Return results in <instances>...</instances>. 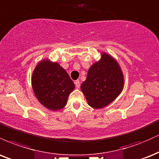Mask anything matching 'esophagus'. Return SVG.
Here are the masks:
<instances>
[{"label": "esophagus", "mask_w": 159, "mask_h": 159, "mask_svg": "<svg viewBox=\"0 0 159 159\" xmlns=\"http://www.w3.org/2000/svg\"><path fill=\"white\" fill-rule=\"evenodd\" d=\"M75 84L76 87L79 88L80 87V81H79V80H77V81H75Z\"/></svg>", "instance_id": "obj_1"}]
</instances>
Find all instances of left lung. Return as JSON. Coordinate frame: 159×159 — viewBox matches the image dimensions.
<instances>
[{"instance_id":"left-lung-1","label":"left lung","mask_w":159,"mask_h":159,"mask_svg":"<svg viewBox=\"0 0 159 159\" xmlns=\"http://www.w3.org/2000/svg\"><path fill=\"white\" fill-rule=\"evenodd\" d=\"M123 74L116 61L103 53L101 59L89 68L81 89L88 104L96 109L110 104L121 93Z\"/></svg>"}]
</instances>
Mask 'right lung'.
<instances>
[{
    "mask_svg": "<svg viewBox=\"0 0 159 159\" xmlns=\"http://www.w3.org/2000/svg\"><path fill=\"white\" fill-rule=\"evenodd\" d=\"M36 98L49 110H61L66 106L75 84L69 75L57 63L41 61L32 77Z\"/></svg>",
    "mask_w": 159,
    "mask_h": 159,
    "instance_id": "add662e5",
    "label": "right lung"
}]
</instances>
